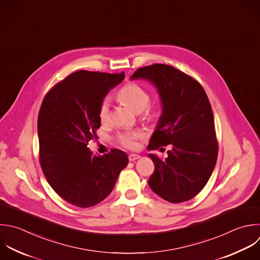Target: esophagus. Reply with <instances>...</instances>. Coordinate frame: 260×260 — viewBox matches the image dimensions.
Here are the masks:
<instances>
[{
	"mask_svg": "<svg viewBox=\"0 0 260 260\" xmlns=\"http://www.w3.org/2000/svg\"><path fill=\"white\" fill-rule=\"evenodd\" d=\"M128 158H129L130 161H134V160L140 158V155L139 154H135V153H131V154H129Z\"/></svg>",
	"mask_w": 260,
	"mask_h": 260,
	"instance_id": "obj_1",
	"label": "esophagus"
}]
</instances>
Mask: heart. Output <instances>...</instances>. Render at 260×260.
I'll return each instance as SVG.
<instances>
[{
	"mask_svg": "<svg viewBox=\"0 0 260 260\" xmlns=\"http://www.w3.org/2000/svg\"><path fill=\"white\" fill-rule=\"evenodd\" d=\"M118 99L129 106L134 112L141 113L145 110V115L149 116V110L147 109L150 103V95L148 91L142 86L136 83H128L120 89L118 92ZM99 118L102 123H107L110 119V101L104 100L101 104L99 111ZM143 133L139 130L125 131L118 136L119 142L127 147L134 148L137 145V139L142 137Z\"/></svg>",
	"mask_w": 260,
	"mask_h": 260,
	"instance_id": "b5f03b06",
	"label": "heart"
}]
</instances>
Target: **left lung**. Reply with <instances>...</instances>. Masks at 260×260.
<instances>
[{"label": "left lung", "mask_w": 260, "mask_h": 260, "mask_svg": "<svg viewBox=\"0 0 260 260\" xmlns=\"http://www.w3.org/2000/svg\"><path fill=\"white\" fill-rule=\"evenodd\" d=\"M130 79L149 81L160 99L161 114L147 149L172 145L164 160L148 154L154 164L149 187L172 203L190 200L206 185L217 158L208 98L195 79L165 64L139 68Z\"/></svg>", "instance_id": "obj_1"}]
</instances>
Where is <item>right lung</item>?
<instances>
[{"label":"right lung","mask_w":260,"mask_h":260,"mask_svg":"<svg viewBox=\"0 0 260 260\" xmlns=\"http://www.w3.org/2000/svg\"><path fill=\"white\" fill-rule=\"evenodd\" d=\"M124 78V72L80 70L56 84L43 101L38 120L41 166L51 187L70 204L85 208L103 201L128 165L120 149L96 156L87 147L98 137L102 102Z\"/></svg>","instance_id":"obj_1"}]
</instances>
